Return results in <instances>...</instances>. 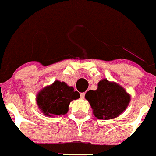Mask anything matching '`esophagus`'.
<instances>
[{"instance_id": "obj_1", "label": "esophagus", "mask_w": 156, "mask_h": 156, "mask_svg": "<svg viewBox=\"0 0 156 156\" xmlns=\"http://www.w3.org/2000/svg\"><path fill=\"white\" fill-rule=\"evenodd\" d=\"M80 97H81V98H85V93H84V92H82V93H80Z\"/></svg>"}]
</instances>
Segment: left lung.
Returning a JSON list of instances; mask_svg holds the SVG:
<instances>
[{"mask_svg": "<svg viewBox=\"0 0 156 156\" xmlns=\"http://www.w3.org/2000/svg\"><path fill=\"white\" fill-rule=\"evenodd\" d=\"M85 98L98 119H114L127 109L131 97L124 88L107 79L100 80L96 90H89Z\"/></svg>", "mask_w": 156, "mask_h": 156, "instance_id": "left-lung-1", "label": "left lung"}]
</instances>
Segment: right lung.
<instances>
[{
	"label": "right lung",
	"instance_id": "right-lung-1",
	"mask_svg": "<svg viewBox=\"0 0 156 156\" xmlns=\"http://www.w3.org/2000/svg\"><path fill=\"white\" fill-rule=\"evenodd\" d=\"M80 97V93L74 91L73 87L64 82L55 80L38 92L35 101L43 115L55 117L67 114L70 103Z\"/></svg>",
	"mask_w": 156,
	"mask_h": 156
}]
</instances>
